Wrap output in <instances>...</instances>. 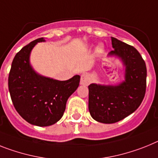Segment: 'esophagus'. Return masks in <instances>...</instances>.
<instances>
[{
    "label": "esophagus",
    "mask_w": 158,
    "mask_h": 158,
    "mask_svg": "<svg viewBox=\"0 0 158 158\" xmlns=\"http://www.w3.org/2000/svg\"><path fill=\"white\" fill-rule=\"evenodd\" d=\"M91 82V78L89 77L88 74L84 73L82 74L81 76V85H87Z\"/></svg>",
    "instance_id": "esophagus-1"
}]
</instances>
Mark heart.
<instances>
[{
	"instance_id": "heart-1",
	"label": "heart",
	"mask_w": 158,
	"mask_h": 158,
	"mask_svg": "<svg viewBox=\"0 0 158 158\" xmlns=\"http://www.w3.org/2000/svg\"><path fill=\"white\" fill-rule=\"evenodd\" d=\"M97 50H98V52H101L102 51V45H99V46L98 47V48H97Z\"/></svg>"
}]
</instances>
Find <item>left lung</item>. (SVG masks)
I'll return each instance as SVG.
<instances>
[{
  "label": "left lung",
  "instance_id": "left-lung-1",
  "mask_svg": "<svg viewBox=\"0 0 158 158\" xmlns=\"http://www.w3.org/2000/svg\"><path fill=\"white\" fill-rule=\"evenodd\" d=\"M114 50L110 56H118L125 66V81L118 85H89V110L95 121L105 124L118 122L139 107L146 89L145 60L132 45L112 37Z\"/></svg>",
  "mask_w": 158,
  "mask_h": 158
}]
</instances>
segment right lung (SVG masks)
Segmentation results:
<instances>
[{"label":"right lung","instance_id":"1","mask_svg":"<svg viewBox=\"0 0 158 158\" xmlns=\"http://www.w3.org/2000/svg\"><path fill=\"white\" fill-rule=\"evenodd\" d=\"M43 37L23 47L13 58L9 75V90L15 109L27 122L48 126L62 118L67 100L79 86L81 77L67 81L45 77L35 72L29 56Z\"/></svg>","mask_w":158,"mask_h":158}]
</instances>
